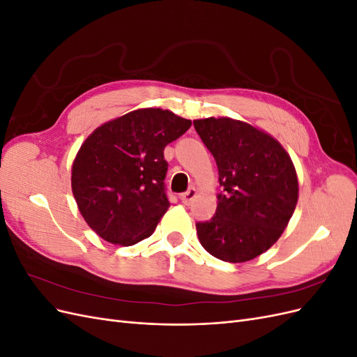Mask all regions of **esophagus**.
I'll use <instances>...</instances> for the list:
<instances>
[{"label":"esophagus","instance_id":"34e87169","mask_svg":"<svg viewBox=\"0 0 357 357\" xmlns=\"http://www.w3.org/2000/svg\"><path fill=\"white\" fill-rule=\"evenodd\" d=\"M197 189H193V188H190L188 192H185V193H181V197H180V199H181V202L183 204H186V205H189L193 199L197 198Z\"/></svg>","mask_w":357,"mask_h":357}]
</instances>
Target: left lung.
<instances>
[{
  "label": "left lung",
  "mask_w": 357,
  "mask_h": 357,
  "mask_svg": "<svg viewBox=\"0 0 357 357\" xmlns=\"http://www.w3.org/2000/svg\"><path fill=\"white\" fill-rule=\"evenodd\" d=\"M215 159L218 210L197 223L199 243L225 262L252 261L282 236L298 202V176L274 137L231 117L193 121Z\"/></svg>",
  "instance_id": "8db88e82"
}]
</instances>
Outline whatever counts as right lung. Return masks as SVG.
<instances>
[{
	"label": "right lung",
	"mask_w": 357,
	"mask_h": 357,
	"mask_svg": "<svg viewBox=\"0 0 357 357\" xmlns=\"http://www.w3.org/2000/svg\"><path fill=\"white\" fill-rule=\"evenodd\" d=\"M192 122L169 110L138 109L98 126L73 162L79 211L102 240L132 245L149 238L169 207L167 144Z\"/></svg>",
	"instance_id": "right-lung-1"
}]
</instances>
